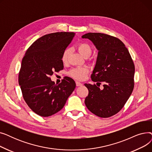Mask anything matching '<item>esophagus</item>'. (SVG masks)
Returning a JSON list of instances; mask_svg holds the SVG:
<instances>
[{
  "mask_svg": "<svg viewBox=\"0 0 152 152\" xmlns=\"http://www.w3.org/2000/svg\"><path fill=\"white\" fill-rule=\"evenodd\" d=\"M76 86H81L83 85V84L79 81H76Z\"/></svg>",
  "mask_w": 152,
  "mask_h": 152,
  "instance_id": "obj_1",
  "label": "esophagus"
}]
</instances>
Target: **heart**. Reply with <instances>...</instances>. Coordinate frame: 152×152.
Here are the masks:
<instances>
[{
    "label": "heart",
    "instance_id": "obj_1",
    "mask_svg": "<svg viewBox=\"0 0 152 152\" xmlns=\"http://www.w3.org/2000/svg\"><path fill=\"white\" fill-rule=\"evenodd\" d=\"M77 49L84 57L88 58L92 53V48L91 45L85 42H80L77 45ZM70 53V49L69 48L63 51L61 56V60L63 63H66L68 61L69 55ZM89 68L87 67H77L71 69L69 72L68 75L77 80H83L86 76L89 73Z\"/></svg>",
    "mask_w": 152,
    "mask_h": 152
}]
</instances>
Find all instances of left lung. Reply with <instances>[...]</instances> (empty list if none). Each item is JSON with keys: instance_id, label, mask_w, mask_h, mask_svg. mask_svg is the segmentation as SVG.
<instances>
[{"instance_id": "obj_1", "label": "left lung", "mask_w": 152, "mask_h": 152, "mask_svg": "<svg viewBox=\"0 0 152 152\" xmlns=\"http://www.w3.org/2000/svg\"><path fill=\"white\" fill-rule=\"evenodd\" d=\"M82 37L91 40L99 50L91 79L99 84L103 83V90L95 84H84L89 91L85 104L97 116H112L123 108L133 91V60L124 43L117 37L100 33H89Z\"/></svg>"}]
</instances>
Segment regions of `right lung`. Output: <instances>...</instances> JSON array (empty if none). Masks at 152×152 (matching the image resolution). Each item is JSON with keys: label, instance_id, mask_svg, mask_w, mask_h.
<instances>
[{"label": "right lung", "instance_id": "obj_1", "mask_svg": "<svg viewBox=\"0 0 152 152\" xmlns=\"http://www.w3.org/2000/svg\"><path fill=\"white\" fill-rule=\"evenodd\" d=\"M75 33L58 32L37 39L26 50L18 75L23 97L37 115L48 117L61 110L76 84L73 79L65 77L55 84L51 81L53 72L63 69L61 56Z\"/></svg>", "mask_w": 152, "mask_h": 152}]
</instances>
